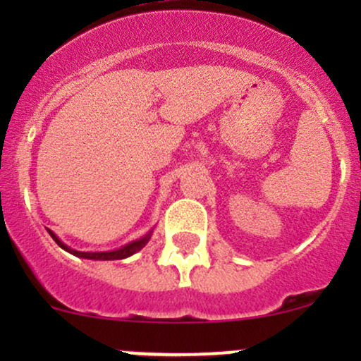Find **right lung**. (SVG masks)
<instances>
[{
  "label": "right lung",
  "mask_w": 361,
  "mask_h": 361,
  "mask_svg": "<svg viewBox=\"0 0 361 361\" xmlns=\"http://www.w3.org/2000/svg\"><path fill=\"white\" fill-rule=\"evenodd\" d=\"M49 234H51V238L57 243V246L62 247V250H66V251L71 252V255H74V256H80V258H86V259H123V258H128V256H132V255H134V252H137L140 247L146 246V243L149 241V238H151V233H149L147 235H144L142 239H137V241L127 244V246L120 247V250H117V251H109V252H81V251H74V250H71V247L66 246V244H62L59 241V238H57V235L54 234L52 231H49Z\"/></svg>",
  "instance_id": "1"
}]
</instances>
